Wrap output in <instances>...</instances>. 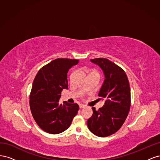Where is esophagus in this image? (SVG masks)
Here are the masks:
<instances>
[{"mask_svg":"<svg viewBox=\"0 0 160 160\" xmlns=\"http://www.w3.org/2000/svg\"><path fill=\"white\" fill-rule=\"evenodd\" d=\"M85 107H86V106H85V105H83V104H80V105H79V108H81V109L85 108Z\"/></svg>","mask_w":160,"mask_h":160,"instance_id":"obj_1","label":"esophagus"}]
</instances>
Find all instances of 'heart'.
I'll return each instance as SVG.
<instances>
[{"label": "heart", "mask_w": 160, "mask_h": 160, "mask_svg": "<svg viewBox=\"0 0 160 160\" xmlns=\"http://www.w3.org/2000/svg\"><path fill=\"white\" fill-rule=\"evenodd\" d=\"M91 73H95V74H98V75H99V74H98V72H97L96 71H91V72H90V74H91Z\"/></svg>", "instance_id": "b5f03b06"}]
</instances>
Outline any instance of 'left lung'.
<instances>
[{"instance_id":"1","label":"left lung","mask_w":160,"mask_h":160,"mask_svg":"<svg viewBox=\"0 0 160 160\" xmlns=\"http://www.w3.org/2000/svg\"><path fill=\"white\" fill-rule=\"evenodd\" d=\"M99 66L105 76L99 96L105 100L104 105L88 120L90 132L101 138L115 133L126 119L131 103L129 83L125 71L114 62L105 58L91 59Z\"/></svg>"}]
</instances>
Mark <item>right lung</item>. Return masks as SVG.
<instances>
[{
	"mask_svg": "<svg viewBox=\"0 0 160 160\" xmlns=\"http://www.w3.org/2000/svg\"><path fill=\"white\" fill-rule=\"evenodd\" d=\"M79 60L57 59L38 71L33 81L30 108L38 126L51 134L68 129L79 110L77 103H59L62 89H68L67 72Z\"/></svg>",
	"mask_w": 160,
	"mask_h": 160,
	"instance_id": "right-lung-1",
	"label": "right lung"
}]
</instances>
